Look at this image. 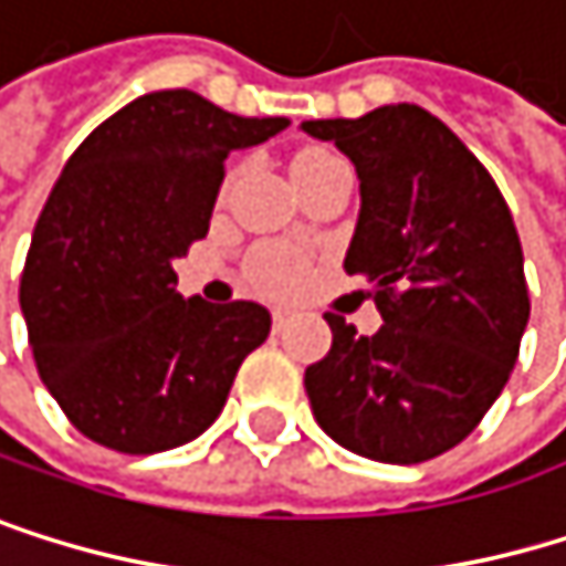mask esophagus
Masks as SVG:
<instances>
[{"mask_svg":"<svg viewBox=\"0 0 566 566\" xmlns=\"http://www.w3.org/2000/svg\"><path fill=\"white\" fill-rule=\"evenodd\" d=\"M273 327H276V331H286V327H290V310H286V306H276V310H273Z\"/></svg>","mask_w":566,"mask_h":566,"instance_id":"34e87169","label":"esophagus"}]
</instances>
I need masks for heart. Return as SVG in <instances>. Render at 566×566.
I'll use <instances>...</instances> for the list:
<instances>
[{"mask_svg":"<svg viewBox=\"0 0 566 566\" xmlns=\"http://www.w3.org/2000/svg\"><path fill=\"white\" fill-rule=\"evenodd\" d=\"M324 158H334L321 148H306V151H296L293 161H290V171H303L310 165H317ZM242 280L252 293H263V296H290L296 293L303 283H306V260L300 252L286 249V245H260L252 249L245 256V266H242Z\"/></svg>","mask_w":566,"mask_h":566,"instance_id":"heart-1","label":"heart"}]
</instances>
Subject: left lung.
I'll return each mask as SVG.
<instances>
[{
    "label": "left lung",
    "mask_w": 566,
    "mask_h": 566,
    "mask_svg": "<svg viewBox=\"0 0 566 566\" xmlns=\"http://www.w3.org/2000/svg\"><path fill=\"white\" fill-rule=\"evenodd\" d=\"M360 178L347 276H367L381 314L364 337L327 314L334 344L306 367L317 426L391 465L459 446L506 388L530 321L523 249L493 175L429 111L378 107L303 120Z\"/></svg>",
    "instance_id": "obj_1"
}]
</instances>
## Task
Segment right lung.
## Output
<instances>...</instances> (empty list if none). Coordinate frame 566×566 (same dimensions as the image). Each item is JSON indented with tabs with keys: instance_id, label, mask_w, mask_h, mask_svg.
I'll use <instances>...</instances> for the list:
<instances>
[{
	"instance_id": "obj_1",
	"label": "right lung",
	"mask_w": 566,
	"mask_h": 566,
	"mask_svg": "<svg viewBox=\"0 0 566 566\" xmlns=\"http://www.w3.org/2000/svg\"><path fill=\"white\" fill-rule=\"evenodd\" d=\"M286 124L158 91L107 117L63 165L19 303L43 385L91 442L151 455L199 439L245 354L270 337L266 306L185 300L171 263L206 239L226 158Z\"/></svg>"
}]
</instances>
